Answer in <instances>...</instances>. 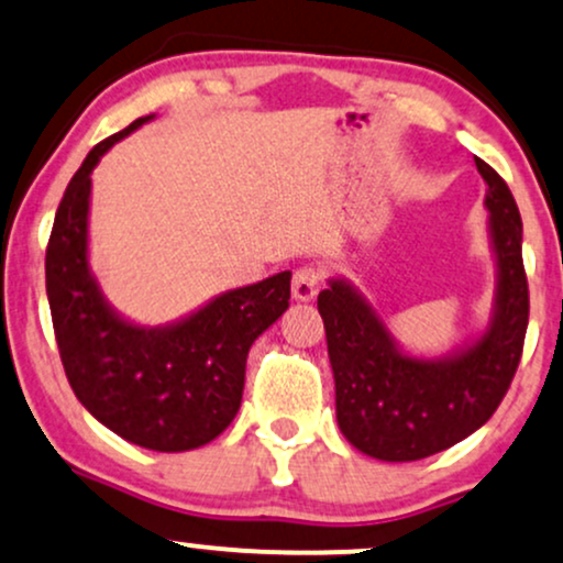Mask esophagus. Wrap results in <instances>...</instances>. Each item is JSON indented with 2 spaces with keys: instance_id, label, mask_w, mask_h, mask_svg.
<instances>
[{
  "instance_id": "34e87169",
  "label": "esophagus",
  "mask_w": 563,
  "mask_h": 563,
  "mask_svg": "<svg viewBox=\"0 0 563 563\" xmlns=\"http://www.w3.org/2000/svg\"><path fill=\"white\" fill-rule=\"evenodd\" d=\"M320 286H322L320 269L307 264V267L296 269L294 283H290V290H294L296 301H311L317 294H320Z\"/></svg>"
}]
</instances>
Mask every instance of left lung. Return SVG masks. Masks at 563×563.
<instances>
[{
	"label": "left lung",
	"mask_w": 563,
	"mask_h": 563,
	"mask_svg": "<svg viewBox=\"0 0 563 563\" xmlns=\"http://www.w3.org/2000/svg\"><path fill=\"white\" fill-rule=\"evenodd\" d=\"M483 175L496 290L487 324L449 354H411L346 277L317 296L335 380L338 428L380 462H419L483 428L509 390L525 346L530 294L521 264V217L504 178Z\"/></svg>",
	"instance_id": "8db88e82"
}]
</instances>
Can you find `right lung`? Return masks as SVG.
Returning a JSON list of instances; mask_svg holds the SVG:
<instances>
[{"mask_svg": "<svg viewBox=\"0 0 563 563\" xmlns=\"http://www.w3.org/2000/svg\"><path fill=\"white\" fill-rule=\"evenodd\" d=\"M148 120L93 146L67 183L46 246V296L65 375L88 415L128 443L180 453L207 445L239 415L249 349L288 309L290 273L225 290L154 328L112 307L88 260L91 173Z\"/></svg>", "mask_w": 563, "mask_h": 563, "instance_id": "right-lung-1", "label": "right lung"}]
</instances>
